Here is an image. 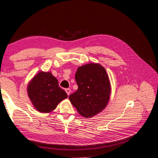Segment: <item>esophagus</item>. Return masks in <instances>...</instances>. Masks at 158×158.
<instances>
[{
  "label": "esophagus",
  "mask_w": 158,
  "mask_h": 158,
  "mask_svg": "<svg viewBox=\"0 0 158 158\" xmlns=\"http://www.w3.org/2000/svg\"><path fill=\"white\" fill-rule=\"evenodd\" d=\"M65 91H66V93H67L68 95H70V94H71V89H70L69 88H67V89H65Z\"/></svg>",
  "instance_id": "esophagus-1"
}]
</instances>
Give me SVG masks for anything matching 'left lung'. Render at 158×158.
Here are the masks:
<instances>
[{"instance_id":"left-lung-1","label":"left lung","mask_w":158,"mask_h":158,"mask_svg":"<svg viewBox=\"0 0 158 158\" xmlns=\"http://www.w3.org/2000/svg\"><path fill=\"white\" fill-rule=\"evenodd\" d=\"M78 89L69 97L80 115L91 118L106 107L110 98L111 85L106 69L99 63L79 67L75 73Z\"/></svg>"}]
</instances>
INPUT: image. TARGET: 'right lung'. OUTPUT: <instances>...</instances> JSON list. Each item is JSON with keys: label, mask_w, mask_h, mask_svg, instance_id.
<instances>
[{"label": "right lung", "mask_w": 158, "mask_h": 158, "mask_svg": "<svg viewBox=\"0 0 158 158\" xmlns=\"http://www.w3.org/2000/svg\"><path fill=\"white\" fill-rule=\"evenodd\" d=\"M28 95L35 110L41 113H50L67 94L59 86L58 80L51 72L40 71L28 84Z\"/></svg>", "instance_id": "1"}]
</instances>
